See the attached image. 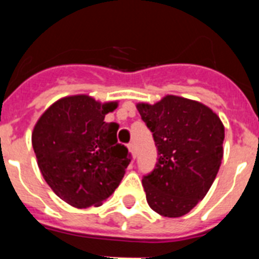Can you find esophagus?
I'll return each instance as SVG.
<instances>
[{"mask_svg":"<svg viewBox=\"0 0 259 259\" xmlns=\"http://www.w3.org/2000/svg\"><path fill=\"white\" fill-rule=\"evenodd\" d=\"M128 150H130V153H131L132 158L136 157V149H135L134 144H128Z\"/></svg>","mask_w":259,"mask_h":259,"instance_id":"34e87169","label":"esophagus"}]
</instances>
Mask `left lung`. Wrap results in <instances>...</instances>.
Returning <instances> with one entry per match:
<instances>
[{
	"label": "left lung",
	"instance_id": "8db88e82",
	"mask_svg": "<svg viewBox=\"0 0 259 259\" xmlns=\"http://www.w3.org/2000/svg\"><path fill=\"white\" fill-rule=\"evenodd\" d=\"M136 107L158 150L155 168L143 179L146 201L162 217L179 218L206 196L215 180L224 125L206 105L179 96Z\"/></svg>",
	"mask_w": 259,
	"mask_h": 259
}]
</instances>
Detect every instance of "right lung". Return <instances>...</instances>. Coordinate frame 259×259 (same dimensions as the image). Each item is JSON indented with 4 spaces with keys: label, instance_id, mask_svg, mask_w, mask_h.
I'll return each mask as SVG.
<instances>
[{
    "label": "right lung",
    "instance_id": "right-lung-1",
    "mask_svg": "<svg viewBox=\"0 0 259 259\" xmlns=\"http://www.w3.org/2000/svg\"><path fill=\"white\" fill-rule=\"evenodd\" d=\"M118 102L101 104L87 95L50 105L32 132L37 164L53 192L71 206H101L118 188L131 157L116 140V123L105 115Z\"/></svg>",
    "mask_w": 259,
    "mask_h": 259
}]
</instances>
